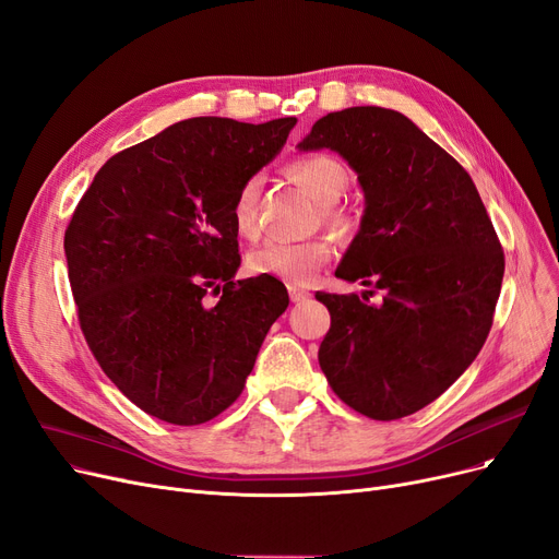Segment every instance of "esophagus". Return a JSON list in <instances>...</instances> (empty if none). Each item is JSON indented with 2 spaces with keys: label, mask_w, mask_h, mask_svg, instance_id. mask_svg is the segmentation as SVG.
Wrapping results in <instances>:
<instances>
[{
  "label": "esophagus",
  "mask_w": 559,
  "mask_h": 559,
  "mask_svg": "<svg viewBox=\"0 0 559 559\" xmlns=\"http://www.w3.org/2000/svg\"><path fill=\"white\" fill-rule=\"evenodd\" d=\"M289 299H293L295 304H304L310 299V293L304 287H289Z\"/></svg>",
  "instance_id": "34e87169"
}]
</instances>
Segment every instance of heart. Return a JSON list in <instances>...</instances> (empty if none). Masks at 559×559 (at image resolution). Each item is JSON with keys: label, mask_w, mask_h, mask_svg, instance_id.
<instances>
[{"label": "heart", "mask_w": 559, "mask_h": 559, "mask_svg": "<svg viewBox=\"0 0 559 559\" xmlns=\"http://www.w3.org/2000/svg\"><path fill=\"white\" fill-rule=\"evenodd\" d=\"M295 180L322 205L324 219L335 228H345L343 214H337L331 205L340 201L347 185L349 174L345 164L329 155H308L293 164ZM258 199H260V178L253 176L241 182L233 201V224L241 237L258 235ZM333 247L324 237H314L306 241L287 239H266L262 245L249 251L247 270L253 276H272L287 285L310 283L322 266L331 260Z\"/></svg>", "instance_id": "obj_1"}]
</instances>
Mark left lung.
I'll return each mask as SVG.
<instances>
[{
    "mask_svg": "<svg viewBox=\"0 0 559 559\" xmlns=\"http://www.w3.org/2000/svg\"><path fill=\"white\" fill-rule=\"evenodd\" d=\"M297 148L337 153L366 197L335 276L372 289L314 295L331 312L320 368L362 416L416 414L466 372L489 335L504 255L487 207L464 166L393 109L326 114ZM374 288L381 305L369 304Z\"/></svg>",
    "mask_w": 559,
    "mask_h": 559,
    "instance_id": "8db88e82",
    "label": "left lung"
}]
</instances>
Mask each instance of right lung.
<instances>
[{"label":"right lung","mask_w":559,"mask_h":559,"mask_svg":"<svg viewBox=\"0 0 559 559\" xmlns=\"http://www.w3.org/2000/svg\"><path fill=\"white\" fill-rule=\"evenodd\" d=\"M297 118L180 120L114 155L82 197L63 249L86 343L145 414L201 425L241 393L289 299L278 278L235 281L233 201ZM212 288L223 297L206 301Z\"/></svg>","instance_id":"obj_1"}]
</instances>
